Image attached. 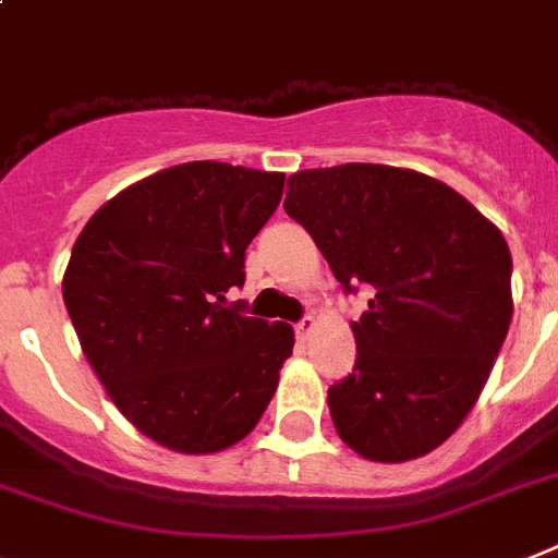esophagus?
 <instances>
[{"instance_id": "esophagus-1", "label": "esophagus", "mask_w": 558, "mask_h": 558, "mask_svg": "<svg viewBox=\"0 0 558 558\" xmlns=\"http://www.w3.org/2000/svg\"><path fill=\"white\" fill-rule=\"evenodd\" d=\"M313 330H316V318H313V316H304L302 322L296 325V336L302 338V341H304V338H311Z\"/></svg>"}]
</instances>
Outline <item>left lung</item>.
Instances as JSON below:
<instances>
[{
    "instance_id": "left-lung-1",
    "label": "left lung",
    "mask_w": 558,
    "mask_h": 558,
    "mask_svg": "<svg viewBox=\"0 0 558 558\" xmlns=\"http://www.w3.org/2000/svg\"><path fill=\"white\" fill-rule=\"evenodd\" d=\"M284 211L347 293L359 359L327 389L336 432L375 463L449 440L477 403L511 325V251L463 194L412 169L344 163L288 178Z\"/></svg>"
}]
</instances>
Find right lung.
Here are the masks:
<instances>
[{"label":"right lung","mask_w":558,"mask_h":558,"mask_svg":"<svg viewBox=\"0 0 558 558\" xmlns=\"http://www.w3.org/2000/svg\"><path fill=\"white\" fill-rule=\"evenodd\" d=\"M282 189V171L180 163L104 203L75 240L61 293L81 350L121 415L166 449L240 442L279 387L293 327L226 293L245 282V247Z\"/></svg>","instance_id":"add662e5"}]
</instances>
